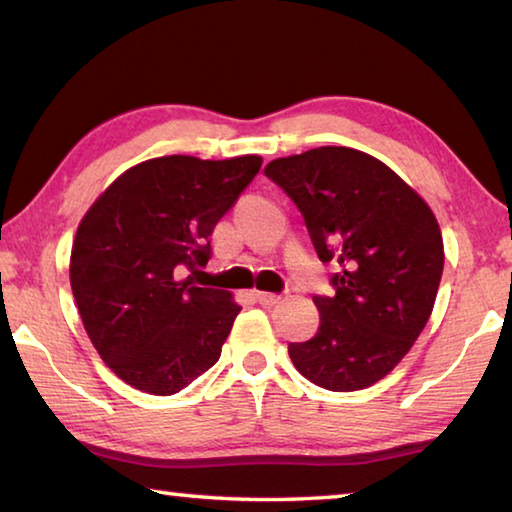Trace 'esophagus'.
<instances>
[{
	"label": "esophagus",
	"mask_w": 512,
	"mask_h": 512,
	"mask_svg": "<svg viewBox=\"0 0 512 512\" xmlns=\"http://www.w3.org/2000/svg\"><path fill=\"white\" fill-rule=\"evenodd\" d=\"M255 296H257V302H259V305H264V307H273V305H277V302H282V296H277V293L257 291Z\"/></svg>",
	"instance_id": "obj_1"
}]
</instances>
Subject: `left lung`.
Returning a JSON list of instances; mask_svg holds the SVG:
<instances>
[{
	"label": "left lung",
	"mask_w": 512,
	"mask_h": 512,
	"mask_svg": "<svg viewBox=\"0 0 512 512\" xmlns=\"http://www.w3.org/2000/svg\"><path fill=\"white\" fill-rule=\"evenodd\" d=\"M264 173L305 216L320 262L341 264L334 296H314L316 336L289 343L293 366L327 391L368 388L431 316L445 264L436 216L384 162L348 146L273 160Z\"/></svg>",
	"instance_id": "obj_1"
}]
</instances>
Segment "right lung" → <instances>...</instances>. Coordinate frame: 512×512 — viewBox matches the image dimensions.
Listing matches in <instances>:
<instances>
[{
  "label": "right lung",
  "mask_w": 512,
  "mask_h": 512,
  "mask_svg": "<svg viewBox=\"0 0 512 512\" xmlns=\"http://www.w3.org/2000/svg\"><path fill=\"white\" fill-rule=\"evenodd\" d=\"M259 167V155L146 160L83 216L69 282L92 345L126 384L173 395L219 361L241 307L185 273L205 268L214 225Z\"/></svg>",
  "instance_id": "add662e5"
}]
</instances>
